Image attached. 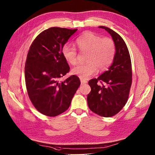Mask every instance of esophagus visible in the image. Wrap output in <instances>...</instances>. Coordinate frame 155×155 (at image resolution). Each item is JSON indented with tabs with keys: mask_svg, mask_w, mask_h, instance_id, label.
<instances>
[{
	"mask_svg": "<svg viewBox=\"0 0 155 155\" xmlns=\"http://www.w3.org/2000/svg\"><path fill=\"white\" fill-rule=\"evenodd\" d=\"M81 84H87V82L86 81L82 80V79H81Z\"/></svg>",
	"mask_w": 155,
	"mask_h": 155,
	"instance_id": "esophagus-1",
	"label": "esophagus"
}]
</instances>
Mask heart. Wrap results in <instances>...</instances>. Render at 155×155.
<instances>
[{
	"label": "heart",
	"instance_id": "heart-1",
	"mask_svg": "<svg viewBox=\"0 0 155 155\" xmlns=\"http://www.w3.org/2000/svg\"><path fill=\"white\" fill-rule=\"evenodd\" d=\"M75 44L81 52L87 54L86 63L78 65L71 71L81 79L90 78L96 73L97 69L103 71L112 64L116 53V45L112 38H101L94 32L86 31L76 39ZM61 53L68 64H77L78 52L74 47L65 45Z\"/></svg>",
	"mask_w": 155,
	"mask_h": 155
}]
</instances>
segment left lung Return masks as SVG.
I'll return each mask as SVG.
<instances>
[{"instance_id": "1", "label": "left lung", "mask_w": 155, "mask_h": 155, "mask_svg": "<svg viewBox=\"0 0 155 155\" xmlns=\"http://www.w3.org/2000/svg\"><path fill=\"white\" fill-rule=\"evenodd\" d=\"M99 28L111 35L116 45V54L108 70L88 82L91 91L87 101L92 112L108 117L120 112L129 99L132 84V65L129 50L123 38L108 27L101 26Z\"/></svg>"}]
</instances>
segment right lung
I'll return each mask as SVG.
<instances>
[{
  "mask_svg": "<svg viewBox=\"0 0 155 155\" xmlns=\"http://www.w3.org/2000/svg\"><path fill=\"white\" fill-rule=\"evenodd\" d=\"M77 30L60 27L43 30L28 52L25 67L26 90L34 107L47 116H57L66 111L81 85L74 74L65 81H59L70 70L61 49Z\"/></svg>",
  "mask_w": 155,
  "mask_h": 155,
  "instance_id": "add662e5",
  "label": "right lung"
}]
</instances>
